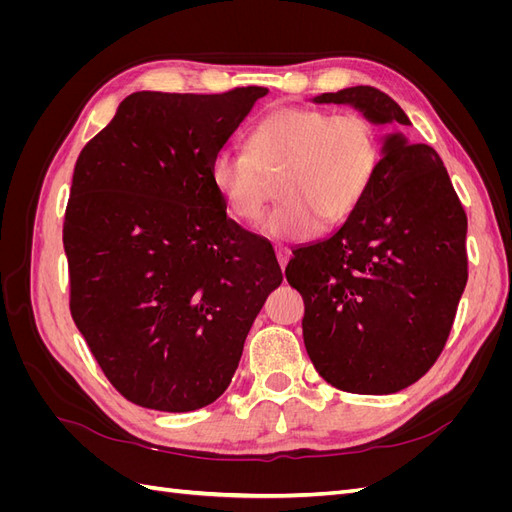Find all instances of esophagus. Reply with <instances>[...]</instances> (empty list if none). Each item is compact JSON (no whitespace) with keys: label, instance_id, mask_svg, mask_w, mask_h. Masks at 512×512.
<instances>
[{"label":"esophagus","instance_id":"esophagus-1","mask_svg":"<svg viewBox=\"0 0 512 512\" xmlns=\"http://www.w3.org/2000/svg\"><path fill=\"white\" fill-rule=\"evenodd\" d=\"M275 256H277V262H280V267L284 269L288 265V260H290V250H288L286 245H277L275 247Z\"/></svg>","mask_w":512,"mask_h":512}]
</instances>
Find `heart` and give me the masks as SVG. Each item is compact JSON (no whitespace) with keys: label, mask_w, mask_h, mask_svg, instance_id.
Masks as SVG:
<instances>
[{"label":"heart","mask_w":512,"mask_h":512,"mask_svg":"<svg viewBox=\"0 0 512 512\" xmlns=\"http://www.w3.org/2000/svg\"><path fill=\"white\" fill-rule=\"evenodd\" d=\"M380 164V136L361 113L286 106L250 134V151L220 147L209 179L226 209L256 222L271 194L269 175L280 173L282 203L262 220L273 239L299 241L322 224H337L361 205Z\"/></svg>","instance_id":"heart-1"}]
</instances>
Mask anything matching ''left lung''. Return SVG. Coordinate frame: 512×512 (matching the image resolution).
I'll return each instance as SVG.
<instances>
[{"label": "left lung", "instance_id": "obj_1", "mask_svg": "<svg viewBox=\"0 0 512 512\" xmlns=\"http://www.w3.org/2000/svg\"><path fill=\"white\" fill-rule=\"evenodd\" d=\"M374 123L410 126L384 91L316 96ZM468 218L436 149L389 134L361 205L329 239L299 247L286 280L305 303L303 342L339 391L397 393L438 361L468 282Z\"/></svg>", "mask_w": 512, "mask_h": 512}]
</instances>
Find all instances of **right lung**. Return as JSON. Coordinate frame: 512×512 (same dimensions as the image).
<instances>
[{
	"mask_svg": "<svg viewBox=\"0 0 512 512\" xmlns=\"http://www.w3.org/2000/svg\"><path fill=\"white\" fill-rule=\"evenodd\" d=\"M267 94L136 91L76 160L64 220L70 314L136 406L213 404L282 284L271 243L228 218L209 179L213 153Z\"/></svg>",
	"mask_w": 512,
	"mask_h": 512,
	"instance_id": "right-lung-1",
	"label": "right lung"
}]
</instances>
